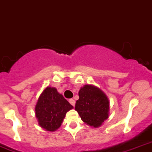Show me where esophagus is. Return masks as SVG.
<instances>
[{
  "label": "esophagus",
  "mask_w": 152,
  "mask_h": 152,
  "mask_svg": "<svg viewBox=\"0 0 152 152\" xmlns=\"http://www.w3.org/2000/svg\"><path fill=\"white\" fill-rule=\"evenodd\" d=\"M69 102H70V104H71L72 106H73V107H74V106H75V101L73 100V99H70V100H69Z\"/></svg>",
  "instance_id": "1"
}]
</instances>
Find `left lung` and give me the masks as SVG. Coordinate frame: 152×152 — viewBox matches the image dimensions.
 Listing matches in <instances>:
<instances>
[{
  "mask_svg": "<svg viewBox=\"0 0 152 152\" xmlns=\"http://www.w3.org/2000/svg\"><path fill=\"white\" fill-rule=\"evenodd\" d=\"M79 96L75 110L82 121L95 128L102 126L110 111V102L105 93L96 86L86 85L79 90Z\"/></svg>",
  "mask_w": 152,
  "mask_h": 152,
  "instance_id": "8db88e82",
  "label": "left lung"
}]
</instances>
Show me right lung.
Listing matches in <instances>:
<instances>
[{
  "label": "right lung",
  "instance_id": "obj_1",
  "mask_svg": "<svg viewBox=\"0 0 152 152\" xmlns=\"http://www.w3.org/2000/svg\"><path fill=\"white\" fill-rule=\"evenodd\" d=\"M73 108L55 87H47L38 99L35 114L42 128L46 131L54 132L61 126L67 112Z\"/></svg>",
  "mask_w": 152,
  "mask_h": 152
}]
</instances>
